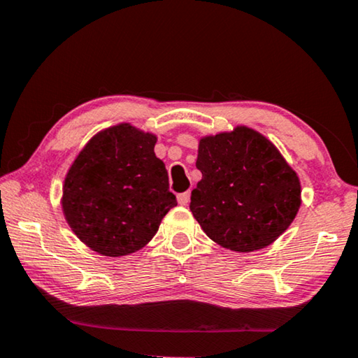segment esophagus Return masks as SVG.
Segmentation results:
<instances>
[{
    "mask_svg": "<svg viewBox=\"0 0 358 358\" xmlns=\"http://www.w3.org/2000/svg\"><path fill=\"white\" fill-rule=\"evenodd\" d=\"M189 197H191V192L186 191V192H181V194H178V203L180 206H188L189 203Z\"/></svg>",
    "mask_w": 358,
    "mask_h": 358,
    "instance_id": "esophagus-1",
    "label": "esophagus"
}]
</instances>
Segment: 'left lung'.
Here are the masks:
<instances>
[{"mask_svg":"<svg viewBox=\"0 0 358 358\" xmlns=\"http://www.w3.org/2000/svg\"><path fill=\"white\" fill-rule=\"evenodd\" d=\"M196 167L202 180L189 210L218 245L248 253L271 245L293 223L301 206V183L275 145L257 130L199 140Z\"/></svg>","mask_w":358,"mask_h":358,"instance_id":"8db88e82","label":"left lung"}]
</instances>
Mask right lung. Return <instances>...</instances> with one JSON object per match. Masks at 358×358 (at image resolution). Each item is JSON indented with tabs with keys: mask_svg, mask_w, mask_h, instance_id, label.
<instances>
[{
	"mask_svg": "<svg viewBox=\"0 0 358 358\" xmlns=\"http://www.w3.org/2000/svg\"><path fill=\"white\" fill-rule=\"evenodd\" d=\"M156 141L155 134L122 122L94 135L71 164L62 210L90 250L111 258L138 252L177 206Z\"/></svg>",
	"mask_w": 358,
	"mask_h": 358,
	"instance_id": "1",
	"label": "right lung"
}]
</instances>
